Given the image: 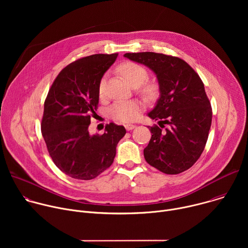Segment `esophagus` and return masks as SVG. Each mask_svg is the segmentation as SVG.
<instances>
[{"instance_id": "1", "label": "esophagus", "mask_w": 248, "mask_h": 248, "mask_svg": "<svg viewBox=\"0 0 248 248\" xmlns=\"http://www.w3.org/2000/svg\"><path fill=\"white\" fill-rule=\"evenodd\" d=\"M124 127H125L126 130H132V129L135 127V125H134V124H126L124 125Z\"/></svg>"}]
</instances>
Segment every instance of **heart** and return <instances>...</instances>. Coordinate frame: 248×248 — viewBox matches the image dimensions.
<instances>
[{
    "label": "heart",
    "mask_w": 248,
    "mask_h": 248,
    "mask_svg": "<svg viewBox=\"0 0 248 248\" xmlns=\"http://www.w3.org/2000/svg\"><path fill=\"white\" fill-rule=\"evenodd\" d=\"M119 70L127 82L134 87L143 84L148 78L147 70L142 65H139L135 62H125L119 66ZM106 77H103L99 83L100 94L104 93ZM140 92L146 97H152L156 92V88L153 84L147 83L140 87ZM141 109H142V105L136 101H120L112 106L110 109V115L116 121L129 123L138 118Z\"/></svg>",
    "instance_id": "obj_1"
}]
</instances>
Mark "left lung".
Here are the masks:
<instances>
[{
  "label": "left lung",
  "instance_id": "1",
  "mask_svg": "<svg viewBox=\"0 0 248 248\" xmlns=\"http://www.w3.org/2000/svg\"><path fill=\"white\" fill-rule=\"evenodd\" d=\"M124 57L151 68L159 82L160 98L148 114L159 125L149 126L152 136L144 149L146 162L167 174L188 170L205 148L212 123L211 104L201 78L178 57L153 52L126 53Z\"/></svg>",
  "mask_w": 248,
  "mask_h": 248
}]
</instances>
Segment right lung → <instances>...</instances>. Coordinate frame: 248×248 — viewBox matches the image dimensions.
Here are the masks:
<instances>
[{
    "mask_svg": "<svg viewBox=\"0 0 248 248\" xmlns=\"http://www.w3.org/2000/svg\"><path fill=\"white\" fill-rule=\"evenodd\" d=\"M118 53L95 54L69 63L54 80L44 103L41 131L55 165L76 180L89 181L114 162L126 130L110 123L101 135H90L99 103V83Z\"/></svg>",
    "mask_w": 248,
    "mask_h": 248,
    "instance_id": "right-lung-1",
    "label": "right lung"
}]
</instances>
